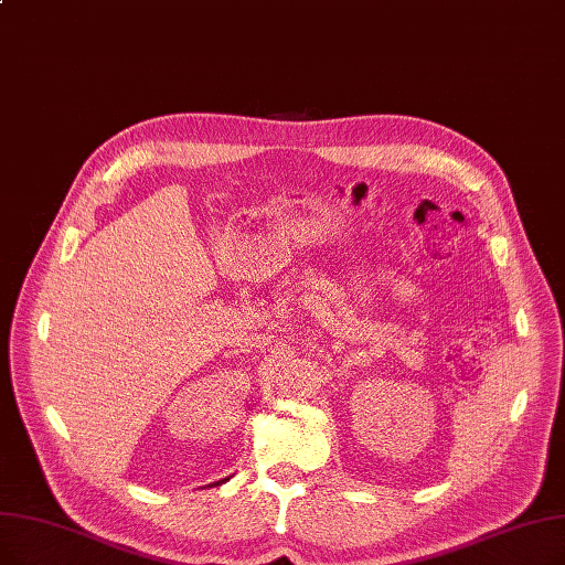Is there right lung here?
<instances>
[{
	"label": "right lung",
	"instance_id": "1",
	"mask_svg": "<svg viewBox=\"0 0 565 565\" xmlns=\"http://www.w3.org/2000/svg\"><path fill=\"white\" fill-rule=\"evenodd\" d=\"M222 482H224V480H218V482H214V484H222Z\"/></svg>",
	"mask_w": 565,
	"mask_h": 565
}]
</instances>
